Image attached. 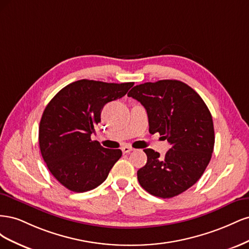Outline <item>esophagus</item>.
<instances>
[{
  "label": "esophagus",
  "instance_id": "1",
  "mask_svg": "<svg viewBox=\"0 0 249 249\" xmlns=\"http://www.w3.org/2000/svg\"><path fill=\"white\" fill-rule=\"evenodd\" d=\"M122 150H123V153H124V154H129L130 152H132V150H134V148H133V147H131V146H127V145H125V146L122 147Z\"/></svg>",
  "mask_w": 249,
  "mask_h": 249
}]
</instances>
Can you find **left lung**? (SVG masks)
<instances>
[{"mask_svg": "<svg viewBox=\"0 0 249 249\" xmlns=\"http://www.w3.org/2000/svg\"><path fill=\"white\" fill-rule=\"evenodd\" d=\"M127 96L145 108L149 133H159L171 145L164 158L152 148L143 149L147 162L137 171L139 184L155 196L175 197L197 182L212 157L211 112L195 90L178 80L136 85Z\"/></svg>", "mask_w": 249, "mask_h": 249, "instance_id": "obj_1", "label": "left lung"}]
</instances>
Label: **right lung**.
I'll return each instance as SVG.
<instances>
[{"mask_svg":"<svg viewBox=\"0 0 249 249\" xmlns=\"http://www.w3.org/2000/svg\"><path fill=\"white\" fill-rule=\"evenodd\" d=\"M134 85L79 80L53 97L39 124V147L58 182L73 192L100 186L119 160L120 149L103 147L91 140L105 105L120 99Z\"/></svg>","mask_w":249,"mask_h":249,"instance_id":"obj_1","label":"right lung"}]
</instances>
